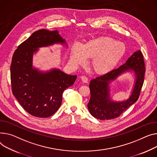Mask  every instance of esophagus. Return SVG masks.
Instances as JSON below:
<instances>
[{
    "mask_svg": "<svg viewBox=\"0 0 157 157\" xmlns=\"http://www.w3.org/2000/svg\"><path fill=\"white\" fill-rule=\"evenodd\" d=\"M81 81L83 82H88V79L86 76H82L81 77Z\"/></svg>",
    "mask_w": 157,
    "mask_h": 157,
    "instance_id": "1",
    "label": "esophagus"
}]
</instances>
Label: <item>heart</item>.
I'll use <instances>...</instances> for the list:
<instances>
[{"label":"heart","mask_w":157,"mask_h":157,"mask_svg":"<svg viewBox=\"0 0 157 157\" xmlns=\"http://www.w3.org/2000/svg\"><path fill=\"white\" fill-rule=\"evenodd\" d=\"M122 46L123 51L121 52ZM124 52L125 46L120 41L108 36H100L88 41L82 47L74 45L70 62L79 66L86 64L87 59H92L91 67L93 72L97 75H105L116 66Z\"/></svg>","instance_id":"obj_1"}]
</instances>
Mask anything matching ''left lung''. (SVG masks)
Wrapping results in <instances>:
<instances>
[{
    "instance_id": "obj_1",
    "label": "left lung",
    "mask_w": 157,
    "mask_h": 157,
    "mask_svg": "<svg viewBox=\"0 0 157 157\" xmlns=\"http://www.w3.org/2000/svg\"><path fill=\"white\" fill-rule=\"evenodd\" d=\"M128 71H134L135 76L132 95L126 101L114 102L109 97V83ZM144 74L143 56L141 52L138 50L135 52L121 66L91 80L89 85L91 97L88 109L91 116L100 120L112 119L121 116L124 110L138 100L143 85Z\"/></svg>"
}]
</instances>
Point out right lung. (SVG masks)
I'll list each match as a JSON object with an SVG mask.
<instances>
[{
    "instance_id": "add662e5",
    "label": "right lung",
    "mask_w": 157,
    "mask_h": 157,
    "mask_svg": "<svg viewBox=\"0 0 157 157\" xmlns=\"http://www.w3.org/2000/svg\"><path fill=\"white\" fill-rule=\"evenodd\" d=\"M55 44L66 45L57 30L39 29L15 50L10 64L13 95L31 116L45 118L55 113L62 100V93L73 85L77 76L59 69L41 72L33 67V54L38 48Z\"/></svg>"
}]
</instances>
